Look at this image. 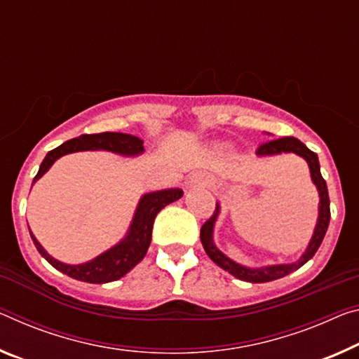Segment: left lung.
<instances>
[{
  "label": "left lung",
  "instance_id": "8db88e82",
  "mask_svg": "<svg viewBox=\"0 0 359 359\" xmlns=\"http://www.w3.org/2000/svg\"><path fill=\"white\" fill-rule=\"evenodd\" d=\"M297 153L299 156L305 158V161L309 163L310 166V172H311V179L315 182L318 191H320V217H318V224L315 229V235H313L311 241L306 248V252L300 257L299 262L295 264H289V265H273V266H265V269H246V266H241L235 264V262L230 260L226 255L222 254L217 248L214 246L212 243V226L215 217L219 214V206L215 208L214 214L204 222L201 226V243L206 254L210 257V260L215 262L222 269L231 273L233 276L240 278L243 281H249V283H269L273 280H280V278L289 275V273L295 271L300 269L304 264H306L313 255L316 254L318 248L321 246L323 238L326 235L327 226H329V220H331V209H329V193H327V185L326 180L323 179L321 170H320V161H318V155L315 151H311L310 149H306V145L302 144L299 139L295 137H281V139H275L270 142H265V144H260L257 153L259 155H276V153Z\"/></svg>",
  "mask_w": 359,
  "mask_h": 359
}]
</instances>
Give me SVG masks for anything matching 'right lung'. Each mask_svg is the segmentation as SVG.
I'll return each instance as SVG.
<instances>
[{
	"instance_id": "obj_1",
	"label": "right lung",
	"mask_w": 359,
	"mask_h": 359,
	"mask_svg": "<svg viewBox=\"0 0 359 359\" xmlns=\"http://www.w3.org/2000/svg\"><path fill=\"white\" fill-rule=\"evenodd\" d=\"M144 142L135 135L121 134V133H100V134H83L76 139L67 140L57 149L50 150L46 158L43 159L39 166L38 174L33 182H36L46 170L53 166L57 158L67 155V153L81 151V150H108L113 153H121V155H137L144 151ZM182 196V190H163L149 193L142 196L139 208L135 210L133 225H130L128 236L110 251L104 252L94 260L83 265H67L55 260L44 251L41 244L36 241V238L32 235V240L35 243L38 252L46 259L50 265L73 280L102 284L116 281L119 278L126 275L129 270H133L139 262L145 257L147 249L151 241L153 224L159 210L166 208L169 203L179 200Z\"/></svg>"
}]
</instances>
